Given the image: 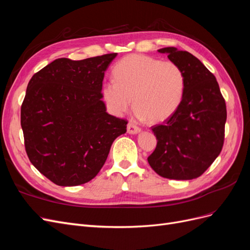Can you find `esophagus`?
Returning <instances> with one entry per match:
<instances>
[{"label":"esophagus","mask_w":250,"mask_h":250,"mask_svg":"<svg viewBox=\"0 0 250 250\" xmlns=\"http://www.w3.org/2000/svg\"><path fill=\"white\" fill-rule=\"evenodd\" d=\"M140 130H141V128L137 124H134L132 122L128 123V125H127V131H128V133L134 134V133H138Z\"/></svg>","instance_id":"obj_1"}]
</instances>
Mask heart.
<instances>
[{
    "mask_svg": "<svg viewBox=\"0 0 250 250\" xmlns=\"http://www.w3.org/2000/svg\"><path fill=\"white\" fill-rule=\"evenodd\" d=\"M113 80L103 85L108 107L122 115L133 107L150 123H160L176 112L186 92V76L171 60L145 55H129L112 69Z\"/></svg>",
    "mask_w": 250,
    "mask_h": 250,
    "instance_id": "obj_1",
    "label": "heart"
}]
</instances>
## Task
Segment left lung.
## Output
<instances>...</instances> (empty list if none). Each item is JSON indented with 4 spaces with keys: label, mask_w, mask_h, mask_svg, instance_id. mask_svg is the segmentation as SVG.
<instances>
[{
    "label": "left lung",
    "mask_w": 250,
    "mask_h": 250,
    "mask_svg": "<svg viewBox=\"0 0 250 250\" xmlns=\"http://www.w3.org/2000/svg\"><path fill=\"white\" fill-rule=\"evenodd\" d=\"M167 53L186 76L180 106L168 120L152 126L157 144L148 163L165 178L188 180L207 171L220 154L225 132L226 104L216 77L191 53L174 47Z\"/></svg>",
    "instance_id": "obj_1"
}]
</instances>
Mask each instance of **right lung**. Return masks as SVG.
<instances>
[{
  "mask_svg": "<svg viewBox=\"0 0 250 250\" xmlns=\"http://www.w3.org/2000/svg\"><path fill=\"white\" fill-rule=\"evenodd\" d=\"M117 56L58 58L30 79L21 125L30 162L52 183L92 180L128 121L108 115L101 100L104 72Z\"/></svg>",
  "mask_w": 250,
  "mask_h": 250,
  "instance_id": "obj_1",
  "label": "right lung"
}]
</instances>
